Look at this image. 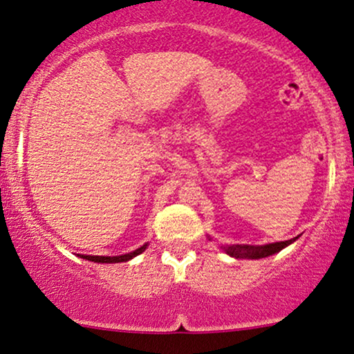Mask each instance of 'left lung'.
<instances>
[{"label": "left lung", "instance_id": "left-lung-1", "mask_svg": "<svg viewBox=\"0 0 354 354\" xmlns=\"http://www.w3.org/2000/svg\"><path fill=\"white\" fill-rule=\"evenodd\" d=\"M296 239L297 237L289 241H283V242H272V244H266V245L236 244L225 249V252L232 257H251V259H261V257H268V256H272V254L283 251L286 245H289Z\"/></svg>", "mask_w": 354, "mask_h": 354}]
</instances>
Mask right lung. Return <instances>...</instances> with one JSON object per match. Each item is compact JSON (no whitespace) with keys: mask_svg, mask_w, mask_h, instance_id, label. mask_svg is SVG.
<instances>
[{"mask_svg":"<svg viewBox=\"0 0 354 354\" xmlns=\"http://www.w3.org/2000/svg\"><path fill=\"white\" fill-rule=\"evenodd\" d=\"M145 248H147V244L142 245V248L135 249L133 252L124 254V256H115V257H109V256H82V257H83V259L93 261V263H106V264H112V263H125V261L132 259V257L138 256V254L144 252Z\"/></svg>","mask_w":354,"mask_h":354,"instance_id":"add662e5","label":"right lung"}]
</instances>
